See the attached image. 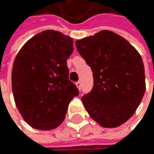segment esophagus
<instances>
[{
	"instance_id": "obj_1",
	"label": "esophagus",
	"mask_w": 154,
	"mask_h": 154,
	"mask_svg": "<svg viewBox=\"0 0 154 154\" xmlns=\"http://www.w3.org/2000/svg\"><path fill=\"white\" fill-rule=\"evenodd\" d=\"M75 85H76V87H78L79 90L80 91V90H81V82H80V81H78V82L75 83Z\"/></svg>"
}]
</instances>
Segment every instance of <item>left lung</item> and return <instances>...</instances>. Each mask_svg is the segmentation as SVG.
Returning <instances> with one entry per match:
<instances>
[{
    "mask_svg": "<svg viewBox=\"0 0 154 154\" xmlns=\"http://www.w3.org/2000/svg\"><path fill=\"white\" fill-rule=\"evenodd\" d=\"M76 50L93 73V88L81 100L88 114L103 128L127 122L145 92L141 56L127 39L102 30L75 41Z\"/></svg>",
    "mask_w": 154,
    "mask_h": 154,
    "instance_id": "8db88e82",
    "label": "left lung"
}]
</instances>
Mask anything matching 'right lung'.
Listing matches in <instances>:
<instances>
[{"label":"right lung","instance_id":"obj_1","mask_svg":"<svg viewBox=\"0 0 154 154\" xmlns=\"http://www.w3.org/2000/svg\"><path fill=\"white\" fill-rule=\"evenodd\" d=\"M72 38L55 30L35 35L17 54L12 71L16 107L29 126L51 130L63 123L68 104L79 94L69 80L66 61Z\"/></svg>","mask_w":154,"mask_h":154}]
</instances>
